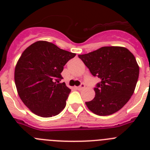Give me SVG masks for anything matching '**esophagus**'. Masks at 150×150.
<instances>
[{
  "instance_id": "1",
  "label": "esophagus",
  "mask_w": 150,
  "mask_h": 150,
  "mask_svg": "<svg viewBox=\"0 0 150 150\" xmlns=\"http://www.w3.org/2000/svg\"><path fill=\"white\" fill-rule=\"evenodd\" d=\"M85 88V85H84V83H82V84L80 85V86H78V87H77V89L81 90V89H83V88Z\"/></svg>"
}]
</instances>
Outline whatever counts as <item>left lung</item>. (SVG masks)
Here are the masks:
<instances>
[{"instance_id": "1", "label": "left lung", "mask_w": 150, "mask_h": 150, "mask_svg": "<svg viewBox=\"0 0 150 150\" xmlns=\"http://www.w3.org/2000/svg\"><path fill=\"white\" fill-rule=\"evenodd\" d=\"M78 56L100 79L94 88L95 98L86 102L89 110L109 116L122 109L133 95L138 79L139 66L133 54L122 46H104Z\"/></svg>"}]
</instances>
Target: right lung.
<instances>
[{
    "label": "right lung",
    "instance_id": "1",
    "mask_svg": "<svg viewBox=\"0 0 150 150\" xmlns=\"http://www.w3.org/2000/svg\"><path fill=\"white\" fill-rule=\"evenodd\" d=\"M76 55L47 41H37L22 52L15 68L18 96L34 114L56 116L66 106L71 89L61 75L64 66Z\"/></svg>",
    "mask_w": 150,
    "mask_h": 150
}]
</instances>
